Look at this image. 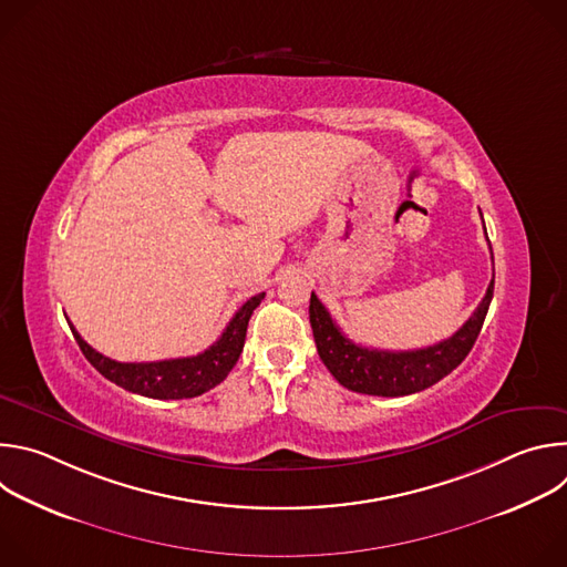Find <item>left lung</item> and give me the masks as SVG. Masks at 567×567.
Here are the masks:
<instances>
[{"label":"left lung","instance_id":"left-lung-1","mask_svg":"<svg viewBox=\"0 0 567 567\" xmlns=\"http://www.w3.org/2000/svg\"><path fill=\"white\" fill-rule=\"evenodd\" d=\"M492 298L494 278L477 309L453 337L435 346L406 352L372 350L352 343L339 330L334 318L330 316L326 305L316 298L313 291L309 298V322L320 361L328 365V370L341 385L361 394L403 396L431 388L466 359L482 330V322L489 311Z\"/></svg>","mask_w":567,"mask_h":567}]
</instances>
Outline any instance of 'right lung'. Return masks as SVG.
<instances>
[{"label":"right lung","instance_id":"add662e5","mask_svg":"<svg viewBox=\"0 0 567 567\" xmlns=\"http://www.w3.org/2000/svg\"><path fill=\"white\" fill-rule=\"evenodd\" d=\"M262 298L265 293H258L241 305L221 337L202 354L152 363H121L103 357L83 341L69 320L66 322L85 359L112 383L150 399H190L204 394L228 377L241 354V348H245L249 318Z\"/></svg>","mask_w":567,"mask_h":567}]
</instances>
